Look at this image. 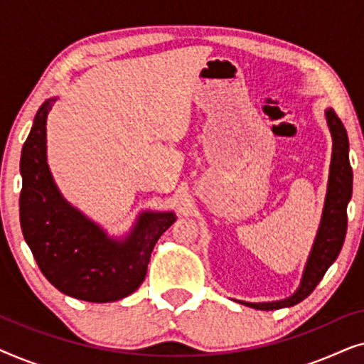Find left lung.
<instances>
[{"mask_svg": "<svg viewBox=\"0 0 364 364\" xmlns=\"http://www.w3.org/2000/svg\"><path fill=\"white\" fill-rule=\"evenodd\" d=\"M325 117L333 141L330 173H328V187L321 220L320 225H318L315 240H313L310 255H308L305 268H303L300 285L293 291V295L285 298V300L262 303L235 300L242 305L267 311L296 305L315 290L321 278L325 277L328 268L335 263L338 255H340L343 242H345L346 237V207L353 193V171L350 166V156H348L350 154V142H348L345 126H343L340 117L336 116L333 109H326Z\"/></svg>", "mask_w": 364, "mask_h": 364, "instance_id": "8db88e82", "label": "left lung"}]
</instances>
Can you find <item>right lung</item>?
<instances>
[{"label": "right lung", "instance_id": "1", "mask_svg": "<svg viewBox=\"0 0 364 364\" xmlns=\"http://www.w3.org/2000/svg\"><path fill=\"white\" fill-rule=\"evenodd\" d=\"M56 99L38 109L21 151L24 240L43 275L64 295L91 303L122 300L141 287L154 247L177 217L173 212H141L126 235L111 237L73 207L48 166L46 119Z\"/></svg>", "mask_w": 364, "mask_h": 364}]
</instances>
